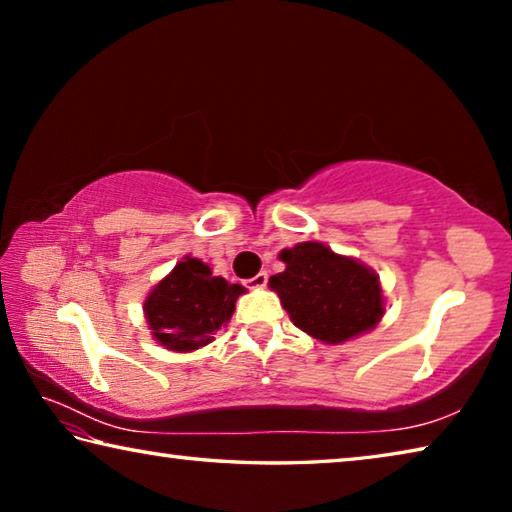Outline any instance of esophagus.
<instances>
[{
  "instance_id": "1",
  "label": "esophagus",
  "mask_w": 512,
  "mask_h": 512,
  "mask_svg": "<svg viewBox=\"0 0 512 512\" xmlns=\"http://www.w3.org/2000/svg\"><path fill=\"white\" fill-rule=\"evenodd\" d=\"M266 282H268V273L266 271H259L255 277H250L248 280V284L253 289H262V287H266Z\"/></svg>"
}]
</instances>
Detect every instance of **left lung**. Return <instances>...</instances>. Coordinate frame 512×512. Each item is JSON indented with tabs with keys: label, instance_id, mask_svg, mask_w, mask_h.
Segmentation results:
<instances>
[{
	"label": "left lung",
	"instance_id": "1",
	"mask_svg": "<svg viewBox=\"0 0 512 512\" xmlns=\"http://www.w3.org/2000/svg\"><path fill=\"white\" fill-rule=\"evenodd\" d=\"M287 268L271 275L293 325L323 343H343L370 332L384 316L379 275L359 259L336 255L320 241L284 248Z\"/></svg>",
	"mask_w": 512,
	"mask_h": 512
}]
</instances>
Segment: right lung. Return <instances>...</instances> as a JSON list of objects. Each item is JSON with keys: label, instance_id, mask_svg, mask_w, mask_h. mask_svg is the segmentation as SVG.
Returning <instances> with one entry per match:
<instances>
[{"label": "right lung", "instance_id": "1", "mask_svg": "<svg viewBox=\"0 0 512 512\" xmlns=\"http://www.w3.org/2000/svg\"><path fill=\"white\" fill-rule=\"evenodd\" d=\"M244 291L241 284L214 277L210 266L187 255L146 296L144 316L160 345L192 352L214 341L212 334L228 323Z\"/></svg>", "mask_w": 512, "mask_h": 512}]
</instances>
